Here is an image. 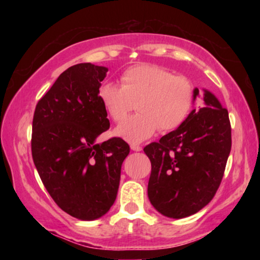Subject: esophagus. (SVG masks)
<instances>
[{
  "mask_svg": "<svg viewBox=\"0 0 260 260\" xmlns=\"http://www.w3.org/2000/svg\"><path fill=\"white\" fill-rule=\"evenodd\" d=\"M130 148H131V150H134V151H141L142 150V147H141V145H138V144H131Z\"/></svg>",
  "mask_w": 260,
  "mask_h": 260,
  "instance_id": "1",
  "label": "esophagus"
}]
</instances>
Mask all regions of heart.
<instances>
[{
  "label": "heart",
  "mask_w": 260,
  "mask_h": 260,
  "mask_svg": "<svg viewBox=\"0 0 260 260\" xmlns=\"http://www.w3.org/2000/svg\"><path fill=\"white\" fill-rule=\"evenodd\" d=\"M120 87L106 83L99 98L116 123L123 122L136 105L138 113L116 129L117 136L138 143L161 133L175 130L193 109L195 86L184 76H174L165 67L150 63L131 66L120 74Z\"/></svg>",
  "instance_id": "b5f03b06"
}]
</instances>
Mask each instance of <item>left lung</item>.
Returning <instances> with one entry per match:
<instances>
[{"label":"left lung","instance_id":"obj_1","mask_svg":"<svg viewBox=\"0 0 260 260\" xmlns=\"http://www.w3.org/2000/svg\"><path fill=\"white\" fill-rule=\"evenodd\" d=\"M204 101L205 108L193 110L176 130L144 147L151 162L149 200L168 218H186L208 205L225 173L232 147L229 111L211 92Z\"/></svg>","mask_w":260,"mask_h":260}]
</instances>
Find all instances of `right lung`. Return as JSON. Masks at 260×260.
Returning a JSON list of instances; mask_svg holds the SVG:
<instances>
[{"label": "right lung", "instance_id": "obj_1", "mask_svg": "<svg viewBox=\"0 0 260 260\" xmlns=\"http://www.w3.org/2000/svg\"><path fill=\"white\" fill-rule=\"evenodd\" d=\"M108 69L71 66L38 102L31 156L44 186L63 212L94 220L116 200L122 163L130 147L119 137L95 144L110 127L99 87Z\"/></svg>", "mask_w": 260, "mask_h": 260}]
</instances>
